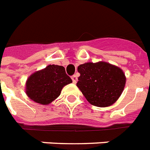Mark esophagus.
Instances as JSON below:
<instances>
[{"label":"esophagus","mask_w":150,"mask_h":150,"mask_svg":"<svg viewBox=\"0 0 150 150\" xmlns=\"http://www.w3.org/2000/svg\"><path fill=\"white\" fill-rule=\"evenodd\" d=\"M72 81H73L74 83H76L77 82V76L76 75H74V76H72Z\"/></svg>","instance_id":"esophagus-1"}]
</instances>
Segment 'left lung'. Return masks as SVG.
Listing matches in <instances>:
<instances>
[{
	"mask_svg": "<svg viewBox=\"0 0 150 150\" xmlns=\"http://www.w3.org/2000/svg\"><path fill=\"white\" fill-rule=\"evenodd\" d=\"M76 86L87 101L97 107H108L120 97L126 78L122 69L106 62L86 63L78 67Z\"/></svg>",
	"mask_w": 150,
	"mask_h": 150,
	"instance_id": "left-lung-1",
	"label": "left lung"
}]
</instances>
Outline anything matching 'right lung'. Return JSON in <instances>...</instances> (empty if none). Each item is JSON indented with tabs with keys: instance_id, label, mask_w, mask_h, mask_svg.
Instances as JSON below:
<instances>
[{
	"instance_id": "add662e5",
	"label": "right lung",
	"mask_w": 150,
	"mask_h": 150,
	"mask_svg": "<svg viewBox=\"0 0 150 150\" xmlns=\"http://www.w3.org/2000/svg\"><path fill=\"white\" fill-rule=\"evenodd\" d=\"M72 83L62 66L49 65L32 74L26 81V94L41 105H49L58 98L63 87Z\"/></svg>"
}]
</instances>
